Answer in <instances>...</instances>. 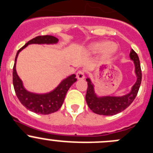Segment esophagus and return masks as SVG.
Here are the masks:
<instances>
[{
    "label": "esophagus",
    "instance_id": "34e87169",
    "mask_svg": "<svg viewBox=\"0 0 153 153\" xmlns=\"http://www.w3.org/2000/svg\"><path fill=\"white\" fill-rule=\"evenodd\" d=\"M76 77L78 80H82L85 78V72L82 70H79L76 73Z\"/></svg>",
    "mask_w": 153,
    "mask_h": 153
}]
</instances>
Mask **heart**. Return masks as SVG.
<instances>
[{"instance_id": "b5f03b06", "label": "heart", "mask_w": 153, "mask_h": 153, "mask_svg": "<svg viewBox=\"0 0 153 153\" xmlns=\"http://www.w3.org/2000/svg\"><path fill=\"white\" fill-rule=\"evenodd\" d=\"M118 50L117 44L113 42H107L105 41H97L89 44L88 51L90 53L96 54L102 52V56L109 58L113 56Z\"/></svg>"}]
</instances>
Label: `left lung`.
I'll use <instances>...</instances> for the list:
<instances>
[{"instance_id": "obj_1", "label": "left lung", "mask_w": 153, "mask_h": 153, "mask_svg": "<svg viewBox=\"0 0 153 153\" xmlns=\"http://www.w3.org/2000/svg\"><path fill=\"white\" fill-rule=\"evenodd\" d=\"M129 56L134 64V72L137 80L128 94H125L123 96H99L95 92V87L91 78H88L86 79L88 87L85 99L88 105L94 113L102 115H116L125 110L134 100L140 86L142 72L139 57L133 49L131 50Z\"/></svg>"}]
</instances>
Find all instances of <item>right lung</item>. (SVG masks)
I'll return each instance as SVG.
<instances>
[{"instance_id": "obj_1", "label": "right lung", "mask_w": 153, "mask_h": 153, "mask_svg": "<svg viewBox=\"0 0 153 153\" xmlns=\"http://www.w3.org/2000/svg\"><path fill=\"white\" fill-rule=\"evenodd\" d=\"M59 40L51 35H41L35 37L19 50L15 58L13 69V84L14 90L19 100L28 110L38 114L48 115L59 110L65 100L67 91L77 81L75 74L69 75L62 80L53 91L44 94H37L27 91L24 87L22 81L17 75L16 65L19 53L29 44H56Z\"/></svg>"}]
</instances>
